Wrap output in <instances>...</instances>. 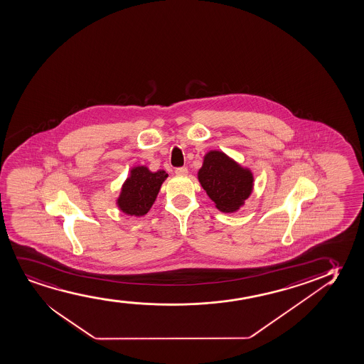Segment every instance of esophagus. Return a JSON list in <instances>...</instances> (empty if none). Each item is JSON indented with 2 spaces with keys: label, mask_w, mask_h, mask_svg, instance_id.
<instances>
[{
  "label": "esophagus",
  "mask_w": 364,
  "mask_h": 364,
  "mask_svg": "<svg viewBox=\"0 0 364 364\" xmlns=\"http://www.w3.org/2000/svg\"><path fill=\"white\" fill-rule=\"evenodd\" d=\"M175 173L177 176H186L188 173V168L187 167H177L175 170Z\"/></svg>",
  "instance_id": "1"
}]
</instances>
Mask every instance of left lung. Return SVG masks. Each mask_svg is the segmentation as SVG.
Instances as JSON below:
<instances>
[{
  "mask_svg": "<svg viewBox=\"0 0 364 364\" xmlns=\"http://www.w3.org/2000/svg\"><path fill=\"white\" fill-rule=\"evenodd\" d=\"M198 180L209 198L224 213L236 212L252 191V173L220 151L208 152Z\"/></svg>",
  "mask_w": 364,
  "mask_h": 364,
  "instance_id": "8db88e82",
  "label": "left lung"
}]
</instances>
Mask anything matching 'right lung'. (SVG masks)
<instances>
[{
	"instance_id": "obj_1",
	"label": "right lung",
	"mask_w": 364,
	"mask_h": 364,
	"mask_svg": "<svg viewBox=\"0 0 364 364\" xmlns=\"http://www.w3.org/2000/svg\"><path fill=\"white\" fill-rule=\"evenodd\" d=\"M166 177L165 171L152 173L145 166L133 168L129 178L123 184L118 198L120 210L134 217L145 215L155 202Z\"/></svg>"
}]
</instances>
